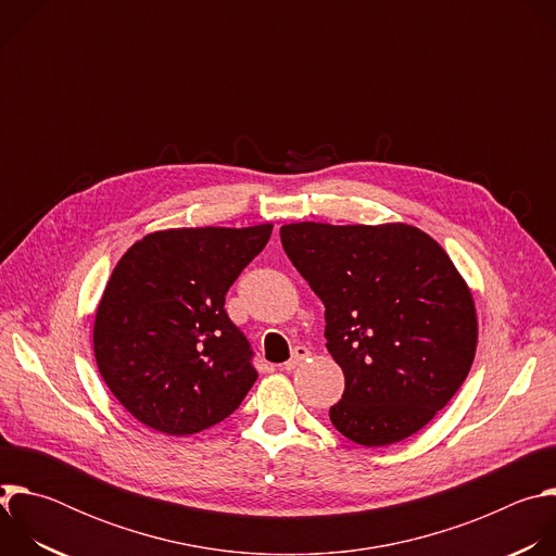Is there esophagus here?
I'll return each instance as SVG.
<instances>
[{
    "label": "esophagus",
    "mask_w": 556,
    "mask_h": 556,
    "mask_svg": "<svg viewBox=\"0 0 556 556\" xmlns=\"http://www.w3.org/2000/svg\"><path fill=\"white\" fill-rule=\"evenodd\" d=\"M307 356H309V350H307V348H303V345H296V348L292 350L290 361H286V363H283V369H288V371H290V369H294V367H296L301 361H305Z\"/></svg>",
    "instance_id": "obj_1"
}]
</instances>
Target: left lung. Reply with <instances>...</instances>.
Instances as JSON below:
<instances>
[{
	"label": "left lung",
	"instance_id": "left-lung-1",
	"mask_svg": "<svg viewBox=\"0 0 556 556\" xmlns=\"http://www.w3.org/2000/svg\"><path fill=\"white\" fill-rule=\"evenodd\" d=\"M294 268L326 305V348L345 374L339 433L387 446L418 433L466 380L478 348L468 283L425 230L403 224L281 226Z\"/></svg>",
	"mask_w": 556,
	"mask_h": 556
}]
</instances>
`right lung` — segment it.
<instances>
[{"instance_id":"1","label":"right lung","mask_w":556,"mask_h":556,"mask_svg":"<svg viewBox=\"0 0 556 556\" xmlns=\"http://www.w3.org/2000/svg\"><path fill=\"white\" fill-rule=\"evenodd\" d=\"M270 232L273 224L167 228L118 260L94 316V356L138 422L191 435L242 405L257 371L224 296Z\"/></svg>"}]
</instances>
